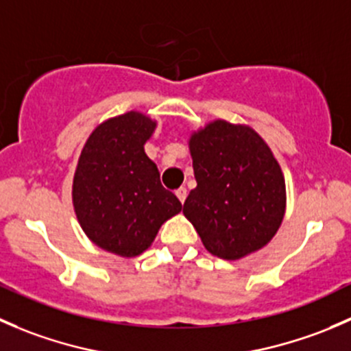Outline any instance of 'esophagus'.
Segmentation results:
<instances>
[{
    "label": "esophagus",
    "instance_id": "esophagus-1",
    "mask_svg": "<svg viewBox=\"0 0 351 351\" xmlns=\"http://www.w3.org/2000/svg\"><path fill=\"white\" fill-rule=\"evenodd\" d=\"M175 193H176V197H178V200L183 204V202H185V198H186V189H185V186H180V189L176 190Z\"/></svg>",
    "mask_w": 351,
    "mask_h": 351
}]
</instances>
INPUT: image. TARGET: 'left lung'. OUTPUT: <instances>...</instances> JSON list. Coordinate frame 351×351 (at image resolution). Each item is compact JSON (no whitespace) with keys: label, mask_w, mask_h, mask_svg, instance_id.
<instances>
[{"label":"left lung","mask_w":351,"mask_h":351,"mask_svg":"<svg viewBox=\"0 0 351 351\" xmlns=\"http://www.w3.org/2000/svg\"><path fill=\"white\" fill-rule=\"evenodd\" d=\"M197 186L183 214L205 250L239 260L271 241L284 221L285 180L270 147L251 127L214 120L189 141Z\"/></svg>","instance_id":"1"}]
</instances>
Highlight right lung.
I'll use <instances>...</instances> for the list:
<instances>
[{
  "mask_svg": "<svg viewBox=\"0 0 351 351\" xmlns=\"http://www.w3.org/2000/svg\"><path fill=\"white\" fill-rule=\"evenodd\" d=\"M156 122L141 112L101 122L77 159L73 205L84 234L98 247L132 258L146 251L159 228L182 210L144 153Z\"/></svg>",
  "mask_w": 351,
  "mask_h": 351,
  "instance_id": "right-lung-1",
  "label": "right lung"
}]
</instances>
